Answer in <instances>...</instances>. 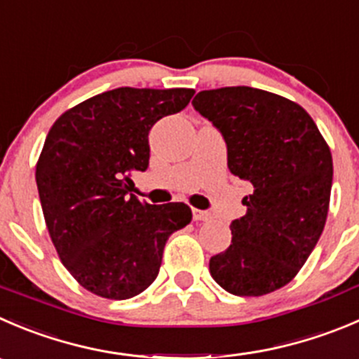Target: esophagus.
Instances as JSON below:
<instances>
[{"mask_svg": "<svg viewBox=\"0 0 359 359\" xmlns=\"http://www.w3.org/2000/svg\"><path fill=\"white\" fill-rule=\"evenodd\" d=\"M212 215L205 210H198V208H193V219L194 221H208Z\"/></svg>", "mask_w": 359, "mask_h": 359, "instance_id": "esophagus-1", "label": "esophagus"}]
</instances>
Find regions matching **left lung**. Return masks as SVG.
Here are the masks:
<instances>
[{"instance_id": "obj_1", "label": "left lung", "mask_w": 359, "mask_h": 359, "mask_svg": "<svg viewBox=\"0 0 359 359\" xmlns=\"http://www.w3.org/2000/svg\"><path fill=\"white\" fill-rule=\"evenodd\" d=\"M228 147V168L252 184L231 222V245L210 257V276L236 297H263L297 277L326 224L333 180L328 144L298 103L254 87L194 96Z\"/></svg>"}]
</instances>
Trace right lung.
Wrapping results in <instances>:
<instances>
[{"label":"right lung","instance_id":"obj_1","mask_svg":"<svg viewBox=\"0 0 359 359\" xmlns=\"http://www.w3.org/2000/svg\"><path fill=\"white\" fill-rule=\"evenodd\" d=\"M193 89L119 87L66 110L36 163L41 210L59 259L87 291L128 300L159 273L163 249L193 219L186 203L149 205L128 194L149 166V131L186 109Z\"/></svg>","mask_w":359,"mask_h":359}]
</instances>
